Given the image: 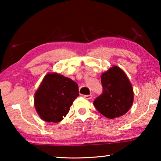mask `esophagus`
<instances>
[{
  "label": "esophagus",
  "mask_w": 161,
  "mask_h": 161,
  "mask_svg": "<svg viewBox=\"0 0 161 161\" xmlns=\"http://www.w3.org/2000/svg\"><path fill=\"white\" fill-rule=\"evenodd\" d=\"M92 97H92V94H89V95H84V99H92Z\"/></svg>",
  "instance_id": "esophagus-1"
}]
</instances>
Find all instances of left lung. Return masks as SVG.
<instances>
[{
  "instance_id": "obj_1",
  "label": "left lung",
  "mask_w": 161,
  "mask_h": 161,
  "mask_svg": "<svg viewBox=\"0 0 161 161\" xmlns=\"http://www.w3.org/2000/svg\"><path fill=\"white\" fill-rule=\"evenodd\" d=\"M103 93L94 102L97 111L108 119L118 118L127 113L133 102L132 84L124 71L113 66L101 76Z\"/></svg>"
}]
</instances>
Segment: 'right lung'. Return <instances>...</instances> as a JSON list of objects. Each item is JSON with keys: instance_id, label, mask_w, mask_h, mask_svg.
I'll return each instance as SVG.
<instances>
[{"instance_id": "obj_1", "label": "right lung", "mask_w": 161, "mask_h": 161, "mask_svg": "<svg viewBox=\"0 0 161 161\" xmlns=\"http://www.w3.org/2000/svg\"><path fill=\"white\" fill-rule=\"evenodd\" d=\"M79 96L77 84L56 72L47 73L35 92L34 106L43 121L58 123Z\"/></svg>"}]
</instances>
